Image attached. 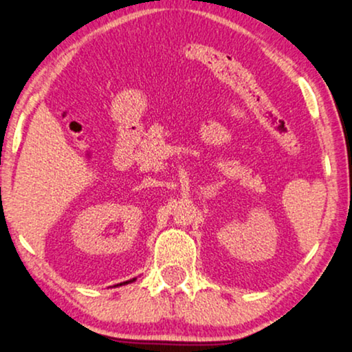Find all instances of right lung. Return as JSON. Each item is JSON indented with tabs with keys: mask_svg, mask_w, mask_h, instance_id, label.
<instances>
[{
	"mask_svg": "<svg viewBox=\"0 0 352 352\" xmlns=\"http://www.w3.org/2000/svg\"><path fill=\"white\" fill-rule=\"evenodd\" d=\"M136 278H133V280H128V282H123V283H130V282H135ZM123 283H120V285H123Z\"/></svg>",
	"mask_w": 352,
	"mask_h": 352,
	"instance_id": "right-lung-1",
	"label": "right lung"
}]
</instances>
